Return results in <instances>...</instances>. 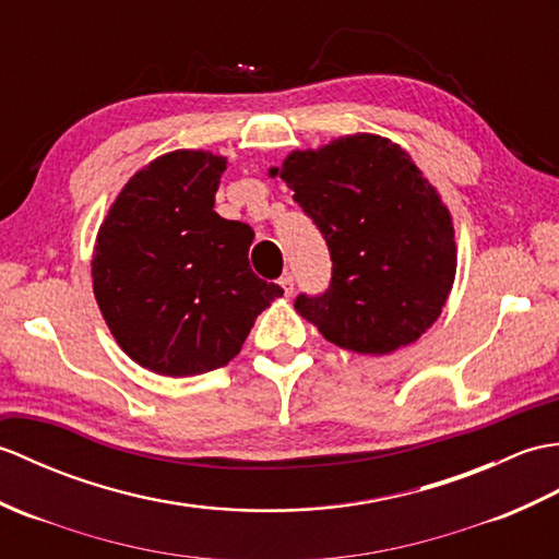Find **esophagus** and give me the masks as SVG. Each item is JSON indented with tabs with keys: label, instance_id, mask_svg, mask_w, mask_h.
<instances>
[{
	"label": "esophagus",
	"instance_id": "obj_1",
	"mask_svg": "<svg viewBox=\"0 0 559 559\" xmlns=\"http://www.w3.org/2000/svg\"><path fill=\"white\" fill-rule=\"evenodd\" d=\"M280 287L284 289V294L292 296L294 294V277L292 275H282L280 277Z\"/></svg>",
	"mask_w": 559,
	"mask_h": 559
}]
</instances>
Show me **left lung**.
<instances>
[{"mask_svg":"<svg viewBox=\"0 0 559 559\" xmlns=\"http://www.w3.org/2000/svg\"><path fill=\"white\" fill-rule=\"evenodd\" d=\"M270 177L287 181L330 248L325 294L294 301L322 337L382 356L438 320L456 272L454 227L412 155L382 135L354 133L294 151Z\"/></svg>","mask_w":559,"mask_h":559,"instance_id":"1","label":"left lung"}]
</instances>
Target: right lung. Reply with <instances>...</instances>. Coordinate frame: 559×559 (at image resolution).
I'll return each instance as SVG.
<instances>
[{"label":"right lung","instance_id":"obj_1","mask_svg":"<svg viewBox=\"0 0 559 559\" xmlns=\"http://www.w3.org/2000/svg\"><path fill=\"white\" fill-rule=\"evenodd\" d=\"M227 157L175 151L123 186L97 231L93 292L135 364L167 378L227 366L282 296L248 265L253 229L215 213Z\"/></svg>","mask_w":559,"mask_h":559}]
</instances>
